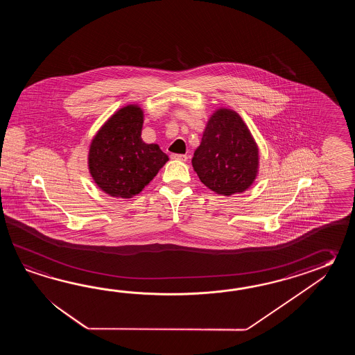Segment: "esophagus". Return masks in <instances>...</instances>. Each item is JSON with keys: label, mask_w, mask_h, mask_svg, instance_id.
Wrapping results in <instances>:
<instances>
[{"label": "esophagus", "mask_w": 355, "mask_h": 355, "mask_svg": "<svg viewBox=\"0 0 355 355\" xmlns=\"http://www.w3.org/2000/svg\"><path fill=\"white\" fill-rule=\"evenodd\" d=\"M171 159H179V161H187L188 156H187V155H178V153H174V155H171Z\"/></svg>", "instance_id": "1"}]
</instances>
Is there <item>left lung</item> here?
I'll return each mask as SVG.
<instances>
[{"label":"left lung","instance_id":"8db88e82","mask_svg":"<svg viewBox=\"0 0 355 355\" xmlns=\"http://www.w3.org/2000/svg\"><path fill=\"white\" fill-rule=\"evenodd\" d=\"M191 164L211 191L226 196L240 194L257 179L259 148L241 116L220 107L207 123Z\"/></svg>","mask_w":355,"mask_h":355}]
</instances>
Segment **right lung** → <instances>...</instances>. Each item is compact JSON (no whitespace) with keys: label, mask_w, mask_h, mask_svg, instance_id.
<instances>
[{"label":"right lung","mask_w":355,"mask_h":355,"mask_svg":"<svg viewBox=\"0 0 355 355\" xmlns=\"http://www.w3.org/2000/svg\"><path fill=\"white\" fill-rule=\"evenodd\" d=\"M144 110L127 105L98 129L89 150V171L109 196L129 199L139 194L168 161L159 144L141 138Z\"/></svg>","instance_id":"obj_1"}]
</instances>
